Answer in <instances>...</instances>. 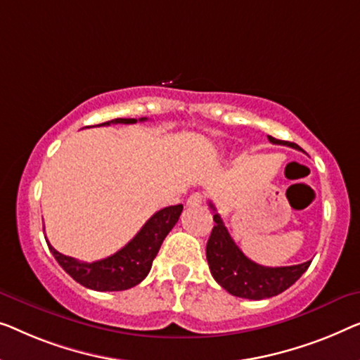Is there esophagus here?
<instances>
[{
  "instance_id": "34e87169",
  "label": "esophagus",
  "mask_w": 360,
  "mask_h": 360,
  "mask_svg": "<svg viewBox=\"0 0 360 360\" xmlns=\"http://www.w3.org/2000/svg\"><path fill=\"white\" fill-rule=\"evenodd\" d=\"M201 202H202V195H201V193H193V195L188 196V200H186V206L195 207V206H200Z\"/></svg>"
}]
</instances>
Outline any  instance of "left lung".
Listing matches in <instances>:
<instances>
[{"instance_id": "8db88e82", "label": "left lung", "mask_w": 360, "mask_h": 360, "mask_svg": "<svg viewBox=\"0 0 360 360\" xmlns=\"http://www.w3.org/2000/svg\"><path fill=\"white\" fill-rule=\"evenodd\" d=\"M268 139L273 144H283L294 149H300L295 143L279 141L273 136H268ZM210 206L214 210L212 202H210ZM212 219H214L216 224L212 227L210 240L206 245V258L212 278L229 294L250 300L269 299V297H274L289 289L310 266L311 262L281 268L257 264L245 257L242 250L232 240L221 216L214 214Z\"/></svg>"}]
</instances>
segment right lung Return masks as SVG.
Segmentation results:
<instances>
[{"label":"right lung","mask_w":360,"mask_h":360,"mask_svg":"<svg viewBox=\"0 0 360 360\" xmlns=\"http://www.w3.org/2000/svg\"><path fill=\"white\" fill-rule=\"evenodd\" d=\"M148 118H115L110 122L101 123L98 127L110 123H136ZM184 211V206H169L155 212V214L144 224L136 236L129 240L122 250L110 257L98 259L94 263L77 262V259L66 257L56 252L49 243L50 252L61 268L71 276L76 283L87 289L105 292V290H127L141 283L148 276L153 266V262L158 255L160 245L167 233L174 229L179 217ZM46 240V238H45Z\"/></svg>","instance_id":"obj_1"}]
</instances>
